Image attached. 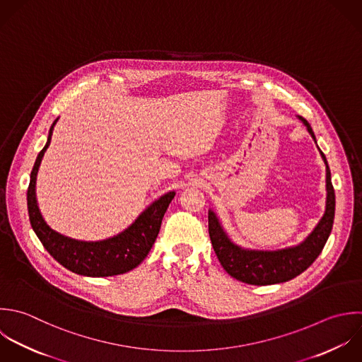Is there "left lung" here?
Masks as SVG:
<instances>
[{
  "instance_id": "8db88e82",
  "label": "left lung",
  "mask_w": 362,
  "mask_h": 362,
  "mask_svg": "<svg viewBox=\"0 0 362 362\" xmlns=\"http://www.w3.org/2000/svg\"><path fill=\"white\" fill-rule=\"evenodd\" d=\"M299 119L306 125L309 134L316 141L310 124L303 117H299ZM320 155L326 163V211L310 235L296 247L278 251L245 250L230 240L216 213L209 210L210 240L221 267L228 275L248 285H274L296 278L316 261L329 240L336 211V194L332 185L330 168L322 151Z\"/></svg>"
}]
</instances>
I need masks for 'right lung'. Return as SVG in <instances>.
I'll list each match as a JSON object with an SVG mask.
<instances>
[{
    "label": "right lung",
    "instance_id": "right-lung-1",
    "mask_svg": "<svg viewBox=\"0 0 362 362\" xmlns=\"http://www.w3.org/2000/svg\"><path fill=\"white\" fill-rule=\"evenodd\" d=\"M56 121L57 118L53 121L49 129L47 142L39 152L30 172L26 193L30 226L45 250L66 269L77 275L93 278L125 274L136 268L146 258L159 234L162 218L169 207V203L176 193L169 192L160 196L148 209H145L127 230L111 238L103 241H78L59 234L43 220L35 193L37 169L50 144Z\"/></svg>",
    "mask_w": 362,
    "mask_h": 362
}]
</instances>
